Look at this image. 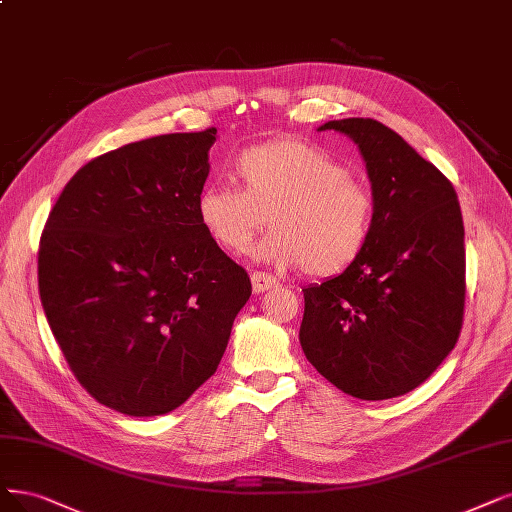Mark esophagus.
Segmentation results:
<instances>
[{"label": "esophagus", "instance_id": "obj_1", "mask_svg": "<svg viewBox=\"0 0 512 512\" xmlns=\"http://www.w3.org/2000/svg\"><path fill=\"white\" fill-rule=\"evenodd\" d=\"M275 285H277L275 277H271V275H267V273H260V271L252 273V290H254L256 294L267 292V290L275 288Z\"/></svg>", "mask_w": 512, "mask_h": 512}]
</instances>
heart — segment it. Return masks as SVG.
Returning a JSON list of instances; mask_svg holds the SVG:
<instances>
[{"instance_id":"1","label":"heart","mask_w":512,"mask_h":512,"mask_svg":"<svg viewBox=\"0 0 512 512\" xmlns=\"http://www.w3.org/2000/svg\"><path fill=\"white\" fill-rule=\"evenodd\" d=\"M239 187L210 185L197 218L229 252H243L267 224L254 256L275 267L334 277L363 254L374 227V195L340 159L304 140H275L235 161Z\"/></svg>"}]
</instances>
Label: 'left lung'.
<instances>
[{"label":"left lung","mask_w":512,"mask_h":512,"mask_svg":"<svg viewBox=\"0 0 512 512\" xmlns=\"http://www.w3.org/2000/svg\"><path fill=\"white\" fill-rule=\"evenodd\" d=\"M365 161L374 227L349 269L304 288L302 351L342 393L382 401L414 391L452 353L464 315L458 195L431 161L376 119L327 121Z\"/></svg>","instance_id":"left-lung-1"}]
</instances>
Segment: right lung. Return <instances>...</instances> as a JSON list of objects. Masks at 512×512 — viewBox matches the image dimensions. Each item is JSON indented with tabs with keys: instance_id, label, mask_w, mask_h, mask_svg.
I'll use <instances>...</instances> for the list:
<instances>
[{
	"instance_id": "right-lung-1",
	"label": "right lung",
	"mask_w": 512,
	"mask_h": 512,
	"mask_svg": "<svg viewBox=\"0 0 512 512\" xmlns=\"http://www.w3.org/2000/svg\"><path fill=\"white\" fill-rule=\"evenodd\" d=\"M216 128L130 142L67 182L39 241V296L79 384L161 416L214 372L252 283L197 218Z\"/></svg>"
}]
</instances>
